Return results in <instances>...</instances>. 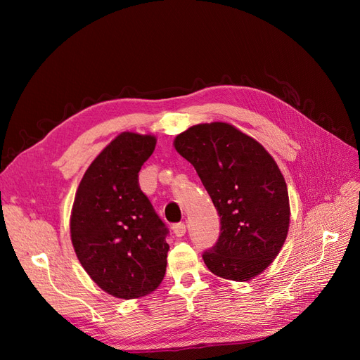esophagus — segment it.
<instances>
[{
    "instance_id": "esophagus-1",
    "label": "esophagus",
    "mask_w": 360,
    "mask_h": 360,
    "mask_svg": "<svg viewBox=\"0 0 360 360\" xmlns=\"http://www.w3.org/2000/svg\"><path fill=\"white\" fill-rule=\"evenodd\" d=\"M172 231H174V234H176L177 237H183L184 234H186V225H184L183 222L174 224L172 225Z\"/></svg>"
}]
</instances>
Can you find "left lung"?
<instances>
[{
  "instance_id": "1",
  "label": "left lung",
  "mask_w": 360,
  "mask_h": 360,
  "mask_svg": "<svg viewBox=\"0 0 360 360\" xmlns=\"http://www.w3.org/2000/svg\"><path fill=\"white\" fill-rule=\"evenodd\" d=\"M174 147L197 169L221 217L202 259L212 274L249 281L276 258L290 225L287 184L266 148L228 123L192 126Z\"/></svg>"
}]
</instances>
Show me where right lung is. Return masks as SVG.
I'll list each match as a JSON object with an SVG mask.
<instances>
[{
    "label": "right lung",
    "mask_w": 360,
    "mask_h": 360,
    "mask_svg": "<svg viewBox=\"0 0 360 360\" xmlns=\"http://www.w3.org/2000/svg\"><path fill=\"white\" fill-rule=\"evenodd\" d=\"M156 138L124 132L97 156L76 191L70 234L76 257L103 291L136 299L167 271L168 228L139 188Z\"/></svg>",
    "instance_id": "obj_1"
}]
</instances>
